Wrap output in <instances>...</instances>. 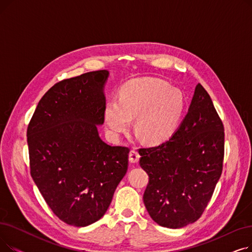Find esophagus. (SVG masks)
I'll list each match as a JSON object with an SVG mask.
<instances>
[{
    "instance_id": "1",
    "label": "esophagus",
    "mask_w": 252,
    "mask_h": 252,
    "mask_svg": "<svg viewBox=\"0 0 252 252\" xmlns=\"http://www.w3.org/2000/svg\"><path fill=\"white\" fill-rule=\"evenodd\" d=\"M128 159L130 163H137L140 159V154L136 150H131L128 155Z\"/></svg>"
}]
</instances>
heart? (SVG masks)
Listing matches in <instances>:
<instances>
[{"instance_id":"1","label":"heart","mask_w":252,"mask_h":252,"mask_svg":"<svg viewBox=\"0 0 252 252\" xmlns=\"http://www.w3.org/2000/svg\"><path fill=\"white\" fill-rule=\"evenodd\" d=\"M186 109L184 93L159 78H136L118 92L104 109L105 123L112 136L126 131L135 118V129L144 141L156 145L167 141L178 129Z\"/></svg>"}]
</instances>
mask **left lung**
Segmentation results:
<instances>
[{"mask_svg":"<svg viewBox=\"0 0 252 252\" xmlns=\"http://www.w3.org/2000/svg\"><path fill=\"white\" fill-rule=\"evenodd\" d=\"M223 142L222 123L198 84L176 133L159 146L139 150L149 176L143 200L156 223L180 229L201 217L221 175Z\"/></svg>","mask_w":252,"mask_h":252,"instance_id":"1","label":"left lung"}]
</instances>
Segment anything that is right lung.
<instances>
[{"label":"right lung","instance_id":"obj_1","mask_svg":"<svg viewBox=\"0 0 252 252\" xmlns=\"http://www.w3.org/2000/svg\"><path fill=\"white\" fill-rule=\"evenodd\" d=\"M107 70L64 79L39 100L28 127L31 174L62 221L87 227L107 211L127 170L128 148L99 136Z\"/></svg>","mask_w":252,"mask_h":252}]
</instances>
